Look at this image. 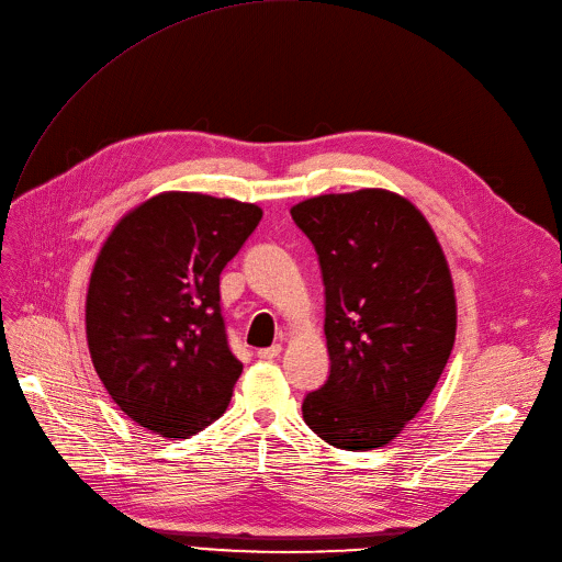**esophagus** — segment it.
<instances>
[{"label":"esophagus","instance_id":"esophagus-1","mask_svg":"<svg viewBox=\"0 0 562 562\" xmlns=\"http://www.w3.org/2000/svg\"><path fill=\"white\" fill-rule=\"evenodd\" d=\"M280 352H282V346L276 344V346H271V348H261V350L257 352V357H259L261 361H271V359L280 357Z\"/></svg>","mask_w":562,"mask_h":562}]
</instances>
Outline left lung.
Wrapping results in <instances>:
<instances>
[{
  "label": "left lung",
  "instance_id": "left-lung-1",
  "mask_svg": "<svg viewBox=\"0 0 562 562\" xmlns=\"http://www.w3.org/2000/svg\"><path fill=\"white\" fill-rule=\"evenodd\" d=\"M325 286L329 375L303 400L307 427L339 450H375L414 420L452 355V276L427 218L386 190L291 207Z\"/></svg>",
  "mask_w": 562,
  "mask_h": 562
}]
</instances>
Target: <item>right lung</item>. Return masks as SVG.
I'll list each match as a JSON object with an SVG mask.
<instances>
[{
  "label": "right lung",
  "instance_id": "add662e5",
  "mask_svg": "<svg viewBox=\"0 0 562 562\" xmlns=\"http://www.w3.org/2000/svg\"><path fill=\"white\" fill-rule=\"evenodd\" d=\"M261 210L169 192L126 214L92 269L86 331L97 375L139 427L194 436L228 408L241 361L221 316L218 278Z\"/></svg>",
  "mask_w": 562,
  "mask_h": 562
}]
</instances>
